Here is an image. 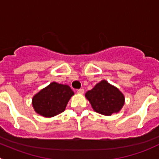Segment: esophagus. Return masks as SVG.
<instances>
[{
  "instance_id": "esophagus-1",
  "label": "esophagus",
  "mask_w": 159,
  "mask_h": 159,
  "mask_svg": "<svg viewBox=\"0 0 159 159\" xmlns=\"http://www.w3.org/2000/svg\"><path fill=\"white\" fill-rule=\"evenodd\" d=\"M84 89H78L77 92H78V94H84Z\"/></svg>"
}]
</instances>
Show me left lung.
<instances>
[{
	"label": "left lung",
	"instance_id": "left-lung-1",
	"mask_svg": "<svg viewBox=\"0 0 159 159\" xmlns=\"http://www.w3.org/2000/svg\"><path fill=\"white\" fill-rule=\"evenodd\" d=\"M85 97L94 111L108 116L118 113L125 104L124 94L105 80L101 81L92 89L88 91Z\"/></svg>",
	"mask_w": 159,
	"mask_h": 159
}]
</instances>
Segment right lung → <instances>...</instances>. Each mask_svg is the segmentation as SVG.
<instances>
[{
	"label": "right lung",
	"mask_w": 159,
	"mask_h": 159,
	"mask_svg": "<svg viewBox=\"0 0 159 159\" xmlns=\"http://www.w3.org/2000/svg\"><path fill=\"white\" fill-rule=\"evenodd\" d=\"M74 91L67 84L51 82L32 98L35 111L46 118L55 116L65 110Z\"/></svg>",
	"instance_id": "obj_1"
}]
</instances>
